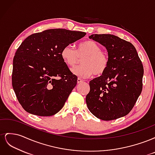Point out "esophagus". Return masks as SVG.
I'll use <instances>...</instances> for the list:
<instances>
[{
    "instance_id": "obj_1",
    "label": "esophagus",
    "mask_w": 155,
    "mask_h": 155,
    "mask_svg": "<svg viewBox=\"0 0 155 155\" xmlns=\"http://www.w3.org/2000/svg\"><path fill=\"white\" fill-rule=\"evenodd\" d=\"M78 83H82L83 81L81 79H80V78H78Z\"/></svg>"
}]
</instances>
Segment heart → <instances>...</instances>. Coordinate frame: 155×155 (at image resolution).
Masks as SVG:
<instances>
[{
	"label": "heart",
	"mask_w": 155,
	"mask_h": 155,
	"mask_svg": "<svg viewBox=\"0 0 155 155\" xmlns=\"http://www.w3.org/2000/svg\"><path fill=\"white\" fill-rule=\"evenodd\" d=\"M61 56L68 67H74L82 58L81 64L72 69V72L78 77L86 79L94 74H104L109 67V58L95 41L87 40L78 44L75 50L71 45H67L61 50Z\"/></svg>",
	"instance_id": "obj_1"
}]
</instances>
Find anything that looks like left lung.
<instances>
[{
  "instance_id": "left-lung-1",
  "label": "left lung",
  "mask_w": 155,
  "mask_h": 155,
  "mask_svg": "<svg viewBox=\"0 0 155 155\" xmlns=\"http://www.w3.org/2000/svg\"><path fill=\"white\" fill-rule=\"evenodd\" d=\"M89 38L106 47L109 65L104 74L89 82L88 109L105 121L125 116L142 91L143 67L137 50L130 42L113 35L95 34Z\"/></svg>"
}]
</instances>
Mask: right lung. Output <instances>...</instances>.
I'll return each instance as SVG.
<instances>
[{
	"mask_svg": "<svg viewBox=\"0 0 155 155\" xmlns=\"http://www.w3.org/2000/svg\"><path fill=\"white\" fill-rule=\"evenodd\" d=\"M85 35L50 29L31 34L21 43L13 58L12 79L17 100L26 112L50 116L62 109L78 77L63 62L61 52Z\"/></svg>",
	"mask_w": 155,
	"mask_h": 155,
	"instance_id": "add662e5",
	"label": "right lung"
}]
</instances>
